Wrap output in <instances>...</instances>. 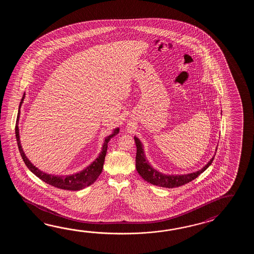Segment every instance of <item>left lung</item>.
<instances>
[{
  "label": "left lung",
  "instance_id": "1",
  "mask_svg": "<svg viewBox=\"0 0 254 254\" xmlns=\"http://www.w3.org/2000/svg\"><path fill=\"white\" fill-rule=\"evenodd\" d=\"M135 143L137 147V152H136V169L137 172L140 174L142 179H144L146 182L150 184L163 187V188H175L180 187L184 184H187L192 180L197 178L200 173H203L207 168L209 167L213 162L214 157L211 159L210 162L207 163L204 167L201 170L197 172L188 174H183V175H166L163 173H159L155 169L151 167L149 162L146 160L142 144L140 140L134 137ZM215 156V155H214Z\"/></svg>",
  "mask_w": 254,
  "mask_h": 254
}]
</instances>
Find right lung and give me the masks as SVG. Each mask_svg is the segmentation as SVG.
<instances>
[{"label":"right lung","mask_w":254,"mask_h":254,"mask_svg":"<svg viewBox=\"0 0 254 254\" xmlns=\"http://www.w3.org/2000/svg\"><path fill=\"white\" fill-rule=\"evenodd\" d=\"M24 95L22 96V101L20 103L19 108L22 106ZM19 116H20V109L18 111V115H17L16 125H15V136H16L17 145L19 148V151L21 153L23 162L25 165L27 166L28 169L34 173L39 179H41L46 184H50L52 186H54L59 189L67 190H79L83 189L87 186L93 184L96 179L99 177V175L102 173L103 168V162L105 159V155L107 152V148H108V142L110 140L114 137V135L117 134L119 132V129H114V133L110 135L108 137L105 138L104 143H103V150L101 151L100 155L97 159L92 162L90 166L81 171L80 173L72 174V175H65V176H56V175H51L47 173H43L40 170H38L35 166H33V163L30 162L25 156L24 152L22 151V146H21V141H20V135H19V128H18V121H19Z\"/></svg>","instance_id":"1"}]
</instances>
